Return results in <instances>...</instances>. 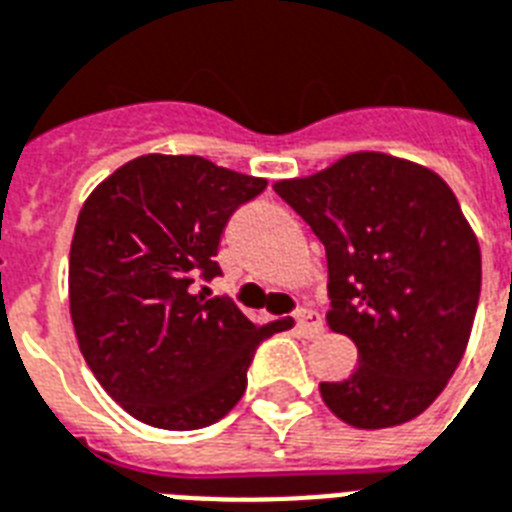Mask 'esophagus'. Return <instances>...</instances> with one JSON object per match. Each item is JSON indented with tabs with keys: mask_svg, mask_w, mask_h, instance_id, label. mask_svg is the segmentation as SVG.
I'll use <instances>...</instances> for the list:
<instances>
[{
	"mask_svg": "<svg viewBox=\"0 0 512 512\" xmlns=\"http://www.w3.org/2000/svg\"><path fill=\"white\" fill-rule=\"evenodd\" d=\"M293 328H296L299 334H318L320 318L312 310H296L293 312Z\"/></svg>",
	"mask_w": 512,
	"mask_h": 512,
	"instance_id": "esophagus-1",
	"label": "esophagus"
}]
</instances>
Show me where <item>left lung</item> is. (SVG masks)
<instances>
[{"label":"left lung","instance_id":"left-lung-1","mask_svg":"<svg viewBox=\"0 0 512 512\" xmlns=\"http://www.w3.org/2000/svg\"><path fill=\"white\" fill-rule=\"evenodd\" d=\"M272 186L326 245V323L358 347L347 379L320 382L326 406L358 430L411 422L457 371L481 293L478 237L451 186L384 152Z\"/></svg>","mask_w":512,"mask_h":512}]
</instances>
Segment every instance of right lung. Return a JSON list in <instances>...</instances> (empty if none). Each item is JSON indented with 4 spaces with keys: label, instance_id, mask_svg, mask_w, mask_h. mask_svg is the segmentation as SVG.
Returning a JSON list of instances; mask_svg holds the SVG:
<instances>
[{
    "label": "right lung",
    "instance_id": "right-lung-1",
    "mask_svg": "<svg viewBox=\"0 0 512 512\" xmlns=\"http://www.w3.org/2000/svg\"><path fill=\"white\" fill-rule=\"evenodd\" d=\"M267 189L197 154H141L95 186L69 253L79 352L130 417L197 430L245 392L253 350L285 326L256 323L229 299L194 293L232 213Z\"/></svg>",
    "mask_w": 512,
    "mask_h": 512
}]
</instances>
